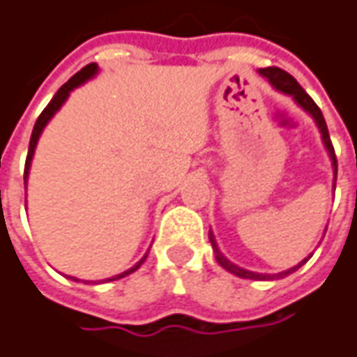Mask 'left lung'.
I'll use <instances>...</instances> for the list:
<instances>
[{
  "instance_id": "obj_1",
  "label": "left lung",
  "mask_w": 357,
  "mask_h": 357,
  "mask_svg": "<svg viewBox=\"0 0 357 357\" xmlns=\"http://www.w3.org/2000/svg\"><path fill=\"white\" fill-rule=\"evenodd\" d=\"M258 73L262 75V77H266L270 81V85L274 87V89L282 91V93H286V95H291L294 100H296L299 107L307 110L311 116L314 118V122H317V126L321 130V134H323V144L326 147V151L331 155V159H333V167H334V183H336V173H338V165H336V155H334V147L333 142H331V136H328V128H326V122H324L323 112H321V108L314 105V100L309 97L305 93V89L297 83L287 71L280 70V68H264V70H258ZM210 243H211V249L215 252V260L220 262L221 268H225L227 272L231 274H235V276L239 278H247V280H274V278H286L287 274H291V272H296L297 268L303 266L309 258L305 260H301L297 266L289 268L286 272H280V274H258V272H250V270H245V268L237 266V264H233L231 260L223 257L218 249V243H215V237H213V233L210 231Z\"/></svg>"
}]
</instances>
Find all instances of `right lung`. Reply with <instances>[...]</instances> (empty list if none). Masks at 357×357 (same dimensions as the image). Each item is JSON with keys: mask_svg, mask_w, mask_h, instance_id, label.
<instances>
[{"mask_svg": "<svg viewBox=\"0 0 357 357\" xmlns=\"http://www.w3.org/2000/svg\"><path fill=\"white\" fill-rule=\"evenodd\" d=\"M99 71V68H97V63H89V66H85L83 70L77 71L73 77H71L68 83H63L60 89H58V93L52 97V100L48 102V107L44 108L43 112H40V116H38V120H36V124H34L33 128V136H31V144H29V153H26V163H24V188H26V178H29V169H31V161H33V155H34V149H36V144H38V137H40V134H43L44 126L50 122V118L60 110V107L66 102V99L70 97V93L75 87H79L81 83H85L87 79H91L95 73ZM147 258V255L139 262H137L136 266H132L130 270H126V272H122V274H118V276H112L108 278V282H112V280H120V278L128 276V274H132V272H136L137 268L144 264V260ZM75 280V278H73Z\"/></svg>", "mask_w": 357, "mask_h": 357, "instance_id": "1", "label": "right lung"}]
</instances>
